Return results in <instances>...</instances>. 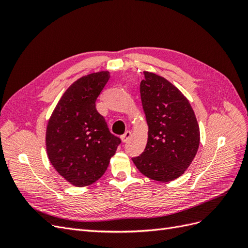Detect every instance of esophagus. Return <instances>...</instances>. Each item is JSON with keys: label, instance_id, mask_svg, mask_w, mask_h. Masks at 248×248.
Segmentation results:
<instances>
[{"label": "esophagus", "instance_id": "34e87169", "mask_svg": "<svg viewBox=\"0 0 248 248\" xmlns=\"http://www.w3.org/2000/svg\"><path fill=\"white\" fill-rule=\"evenodd\" d=\"M130 137H131V131L130 130H127V131H125V133L122 136V140L125 142V141H127V140L130 139Z\"/></svg>", "mask_w": 248, "mask_h": 248}]
</instances>
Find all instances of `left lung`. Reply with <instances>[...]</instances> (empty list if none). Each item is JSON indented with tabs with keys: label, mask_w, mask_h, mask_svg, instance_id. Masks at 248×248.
Masks as SVG:
<instances>
[{
	"label": "left lung",
	"mask_w": 248,
	"mask_h": 248,
	"mask_svg": "<svg viewBox=\"0 0 248 248\" xmlns=\"http://www.w3.org/2000/svg\"><path fill=\"white\" fill-rule=\"evenodd\" d=\"M140 91L149 126L145 151L132 161L142 175L159 182L181 176L200 145V128L189 101L169 80L144 71Z\"/></svg>",
	"instance_id": "1"
}]
</instances>
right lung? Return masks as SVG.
Wrapping results in <instances>:
<instances>
[{
	"instance_id": "right-lung-1",
	"label": "right lung",
	"mask_w": 248,
	"mask_h": 248,
	"mask_svg": "<svg viewBox=\"0 0 248 248\" xmlns=\"http://www.w3.org/2000/svg\"><path fill=\"white\" fill-rule=\"evenodd\" d=\"M109 79L108 71L89 74L67 89L49 119L46 150L56 170L74 186L84 187L106 172L121 139L114 136L96 100Z\"/></svg>"
}]
</instances>
